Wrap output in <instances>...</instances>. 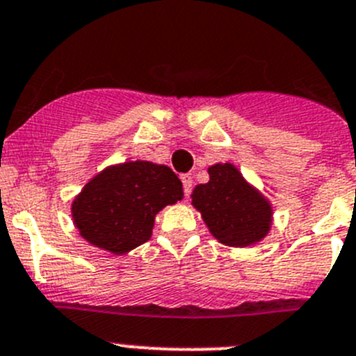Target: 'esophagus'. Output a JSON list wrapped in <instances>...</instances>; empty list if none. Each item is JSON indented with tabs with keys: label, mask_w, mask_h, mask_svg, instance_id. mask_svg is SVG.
Wrapping results in <instances>:
<instances>
[{
	"label": "esophagus",
	"mask_w": 356,
	"mask_h": 356,
	"mask_svg": "<svg viewBox=\"0 0 356 356\" xmlns=\"http://www.w3.org/2000/svg\"><path fill=\"white\" fill-rule=\"evenodd\" d=\"M181 184H184V194L185 197H188V195L192 194V176L191 175H181Z\"/></svg>",
	"instance_id": "esophagus-1"
}]
</instances>
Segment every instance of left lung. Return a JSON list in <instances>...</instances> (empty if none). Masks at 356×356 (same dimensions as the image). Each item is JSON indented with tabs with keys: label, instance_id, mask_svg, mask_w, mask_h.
<instances>
[{
	"label": "left lung",
	"instance_id": "1",
	"mask_svg": "<svg viewBox=\"0 0 356 356\" xmlns=\"http://www.w3.org/2000/svg\"><path fill=\"white\" fill-rule=\"evenodd\" d=\"M209 181L192 192V204L201 211L209 232L227 246H250L266 238L270 229L269 201L243 178L232 164L208 169Z\"/></svg>",
	"mask_w": 356,
	"mask_h": 356
}]
</instances>
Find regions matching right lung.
<instances>
[{"mask_svg":"<svg viewBox=\"0 0 356 356\" xmlns=\"http://www.w3.org/2000/svg\"><path fill=\"white\" fill-rule=\"evenodd\" d=\"M184 197L178 176L147 161L124 162L96 175L71 206L90 245L124 255L150 239L155 215Z\"/></svg>","mask_w":356,"mask_h":356,"instance_id":"add662e5","label":"right lung"}]
</instances>
